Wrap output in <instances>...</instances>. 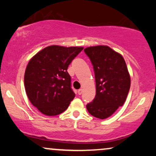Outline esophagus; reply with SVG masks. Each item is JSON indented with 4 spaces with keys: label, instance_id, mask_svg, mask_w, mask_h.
<instances>
[{
    "label": "esophagus",
    "instance_id": "esophagus-1",
    "mask_svg": "<svg viewBox=\"0 0 156 156\" xmlns=\"http://www.w3.org/2000/svg\"><path fill=\"white\" fill-rule=\"evenodd\" d=\"M82 92H83V90H82V89H79V90H78V94H79V95H80V94H82Z\"/></svg>",
    "mask_w": 156,
    "mask_h": 156
}]
</instances>
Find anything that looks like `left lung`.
<instances>
[{"label": "left lung", "mask_w": 156, "mask_h": 156, "mask_svg": "<svg viewBox=\"0 0 156 156\" xmlns=\"http://www.w3.org/2000/svg\"><path fill=\"white\" fill-rule=\"evenodd\" d=\"M93 65L96 95L87 108L93 117L104 119L122 106L130 87V77L122 55L108 46L84 49Z\"/></svg>", "instance_id": "left-lung-1"}]
</instances>
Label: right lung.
Wrapping results in <instances>:
<instances>
[{
  "label": "right lung",
  "instance_id": "add662e5",
  "mask_svg": "<svg viewBox=\"0 0 156 156\" xmlns=\"http://www.w3.org/2000/svg\"><path fill=\"white\" fill-rule=\"evenodd\" d=\"M83 47L51 45L32 57L26 69L24 84L31 104L43 114L64 112L76 94L67 68Z\"/></svg>",
  "mask_w": 156,
  "mask_h": 156
}]
</instances>
